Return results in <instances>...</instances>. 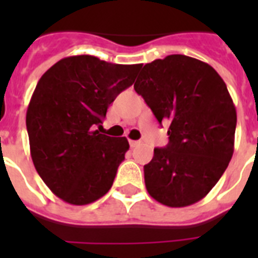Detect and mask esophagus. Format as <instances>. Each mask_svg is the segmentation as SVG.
Returning <instances> with one entry per match:
<instances>
[{
	"mask_svg": "<svg viewBox=\"0 0 258 258\" xmlns=\"http://www.w3.org/2000/svg\"><path fill=\"white\" fill-rule=\"evenodd\" d=\"M138 145H141V142L139 141H130V146H131V147H137Z\"/></svg>",
	"mask_w": 258,
	"mask_h": 258,
	"instance_id": "34e87169",
	"label": "esophagus"
}]
</instances>
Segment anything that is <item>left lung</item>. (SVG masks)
I'll return each mask as SVG.
<instances>
[{"instance_id":"left-lung-1","label":"left lung","mask_w":258,"mask_h":258,"mask_svg":"<svg viewBox=\"0 0 258 258\" xmlns=\"http://www.w3.org/2000/svg\"><path fill=\"white\" fill-rule=\"evenodd\" d=\"M134 88L162 124L169 143L145 165L146 188L170 208L201 201L228 167L234 151L236 107L226 84L206 62L170 54L143 67Z\"/></svg>"}]
</instances>
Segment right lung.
<instances>
[{"instance_id": "right-lung-1", "label": "right lung", "mask_w": 258, "mask_h": 258, "mask_svg": "<svg viewBox=\"0 0 258 258\" xmlns=\"http://www.w3.org/2000/svg\"><path fill=\"white\" fill-rule=\"evenodd\" d=\"M141 68L82 54L61 58L38 80L26 111L30 155L38 175L62 201L92 204L112 186L128 141L97 128Z\"/></svg>"}]
</instances>
